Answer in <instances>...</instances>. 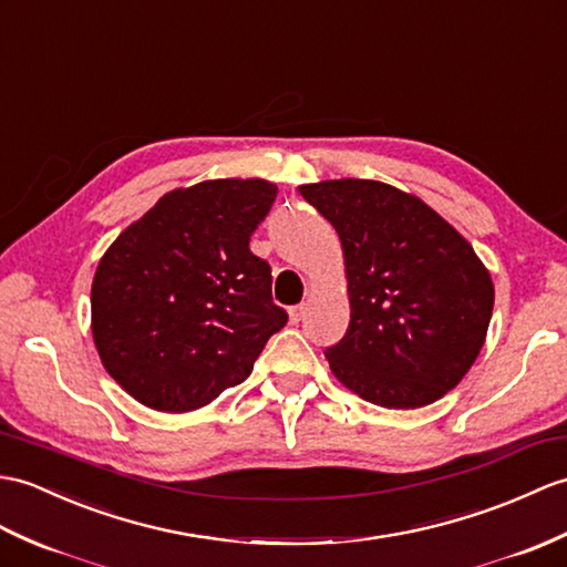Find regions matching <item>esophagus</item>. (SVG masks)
Segmentation results:
<instances>
[{
  "instance_id": "1",
  "label": "esophagus",
  "mask_w": 567,
  "mask_h": 567,
  "mask_svg": "<svg viewBox=\"0 0 567 567\" xmlns=\"http://www.w3.org/2000/svg\"><path fill=\"white\" fill-rule=\"evenodd\" d=\"M305 313H307V307H305V305H297V307L289 309V321L299 323L301 319H305Z\"/></svg>"
}]
</instances>
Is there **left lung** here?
I'll use <instances>...</instances> for the list:
<instances>
[{"mask_svg":"<svg viewBox=\"0 0 567 567\" xmlns=\"http://www.w3.org/2000/svg\"><path fill=\"white\" fill-rule=\"evenodd\" d=\"M343 246L350 326L326 350L333 377L360 399L413 411L450 393L488 336L495 287L450 221L381 181L299 186Z\"/></svg>","mask_w":567,"mask_h":567,"instance_id":"obj_1","label":"left lung"}]
</instances>
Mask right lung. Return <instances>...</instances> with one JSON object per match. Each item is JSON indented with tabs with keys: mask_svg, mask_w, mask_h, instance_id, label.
Segmentation results:
<instances>
[{
	"mask_svg": "<svg viewBox=\"0 0 567 567\" xmlns=\"http://www.w3.org/2000/svg\"><path fill=\"white\" fill-rule=\"evenodd\" d=\"M278 186L217 178L162 195L109 246L91 282V333L117 384L159 413H190L251 374L287 323L248 239Z\"/></svg>",
	"mask_w": 567,
	"mask_h": 567,
	"instance_id": "1",
	"label": "right lung"
}]
</instances>
